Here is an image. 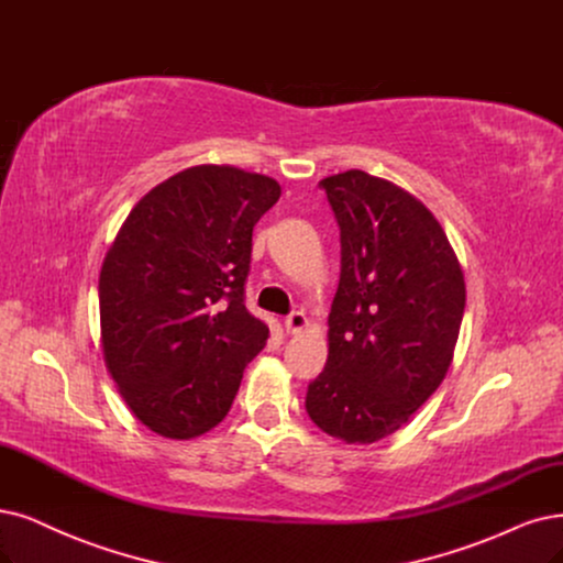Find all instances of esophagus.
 <instances>
[{"label":"esophagus","mask_w":563,"mask_h":563,"mask_svg":"<svg viewBox=\"0 0 563 563\" xmlns=\"http://www.w3.org/2000/svg\"><path fill=\"white\" fill-rule=\"evenodd\" d=\"M308 327V320H306V316L301 313V310H295V313H289L287 318H285V329H287V334H301V331Z\"/></svg>","instance_id":"1"}]
</instances>
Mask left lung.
<instances>
[{
  "label": "left lung",
  "instance_id": "1",
  "mask_svg": "<svg viewBox=\"0 0 563 563\" xmlns=\"http://www.w3.org/2000/svg\"><path fill=\"white\" fill-rule=\"evenodd\" d=\"M341 227L329 357L306 410L324 433L368 445L439 389L466 306L460 260L429 208L391 180L350 169L320 180Z\"/></svg>",
  "mask_w": 563,
  "mask_h": 563
}]
</instances>
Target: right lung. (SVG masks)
<instances>
[{
  "instance_id": "right-lung-1",
  "label": "right lung",
  "mask_w": 563,
  "mask_h": 563,
  "mask_svg": "<svg viewBox=\"0 0 563 563\" xmlns=\"http://www.w3.org/2000/svg\"><path fill=\"white\" fill-rule=\"evenodd\" d=\"M278 199L268 176L190 166L139 199L103 257V362L134 418L164 439L218 427L266 345L243 285L253 227Z\"/></svg>"
}]
</instances>
